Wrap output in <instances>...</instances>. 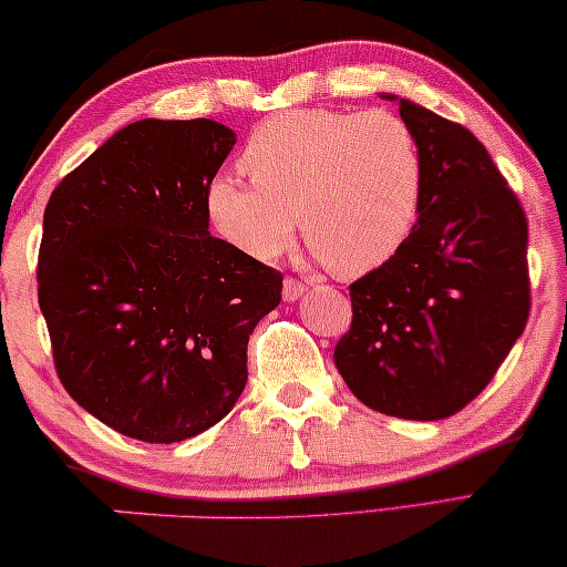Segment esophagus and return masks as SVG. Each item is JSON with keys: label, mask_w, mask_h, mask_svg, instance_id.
I'll use <instances>...</instances> for the list:
<instances>
[{"label": "esophagus", "mask_w": 567, "mask_h": 567, "mask_svg": "<svg viewBox=\"0 0 567 567\" xmlns=\"http://www.w3.org/2000/svg\"><path fill=\"white\" fill-rule=\"evenodd\" d=\"M306 292H308V285L300 282V280H295V277H287L285 285H282V298L290 300V302L302 298V295H306Z\"/></svg>", "instance_id": "34e87169"}]
</instances>
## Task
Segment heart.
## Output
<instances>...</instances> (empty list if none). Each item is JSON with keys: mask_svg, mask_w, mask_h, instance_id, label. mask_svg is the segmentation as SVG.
I'll return each mask as SVG.
<instances>
[{"mask_svg": "<svg viewBox=\"0 0 567 567\" xmlns=\"http://www.w3.org/2000/svg\"><path fill=\"white\" fill-rule=\"evenodd\" d=\"M251 183L218 175L206 208L214 229L244 255L272 259L295 221L338 277L386 265L415 229L425 198V155L410 122L392 112L295 109L259 124L244 147Z\"/></svg>", "mask_w": 567, "mask_h": 567, "instance_id": "b5f03b06", "label": "heart"}]
</instances>
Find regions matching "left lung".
Returning a JSON list of instances; mask_svg holds the SVG:
<instances>
[{
  "label": "left lung",
  "mask_w": 567,
  "mask_h": 567,
  "mask_svg": "<svg viewBox=\"0 0 567 567\" xmlns=\"http://www.w3.org/2000/svg\"><path fill=\"white\" fill-rule=\"evenodd\" d=\"M400 116L425 155V198L404 247L349 287L333 361L367 408L443 420L484 392L525 331L527 216L466 126L408 99Z\"/></svg>",
  "instance_id": "1"
}]
</instances>
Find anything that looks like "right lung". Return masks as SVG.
<instances>
[{
  "mask_svg": "<svg viewBox=\"0 0 567 567\" xmlns=\"http://www.w3.org/2000/svg\"><path fill=\"white\" fill-rule=\"evenodd\" d=\"M236 134L142 120L68 173L42 216L38 302L55 371L83 410L142 443L229 415L247 343L282 272L208 234L206 193Z\"/></svg>",
  "mask_w": 567,
  "mask_h": 567,
  "instance_id": "obj_1",
  "label": "right lung"
}]
</instances>
